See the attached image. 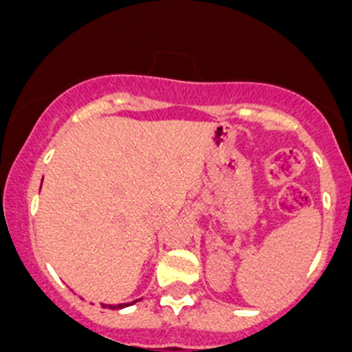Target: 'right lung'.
Returning <instances> with one entry per match:
<instances>
[{
	"mask_svg": "<svg viewBox=\"0 0 352 352\" xmlns=\"http://www.w3.org/2000/svg\"><path fill=\"white\" fill-rule=\"evenodd\" d=\"M138 301V300H136ZM136 301H133V303H136ZM133 303H122V305H104L105 308H110V310H119V308H124V307H129V305Z\"/></svg>",
	"mask_w": 352,
	"mask_h": 352,
	"instance_id": "right-lung-1",
	"label": "right lung"
}]
</instances>
